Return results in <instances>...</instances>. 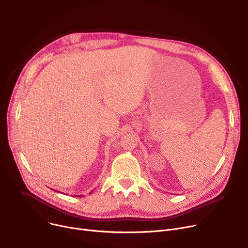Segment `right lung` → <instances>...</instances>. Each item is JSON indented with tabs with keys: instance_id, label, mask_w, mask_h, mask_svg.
Wrapping results in <instances>:
<instances>
[{
	"instance_id": "add662e5",
	"label": "right lung",
	"mask_w": 248,
	"mask_h": 248,
	"mask_svg": "<svg viewBox=\"0 0 248 248\" xmlns=\"http://www.w3.org/2000/svg\"><path fill=\"white\" fill-rule=\"evenodd\" d=\"M79 197H80V196H79Z\"/></svg>"
}]
</instances>
